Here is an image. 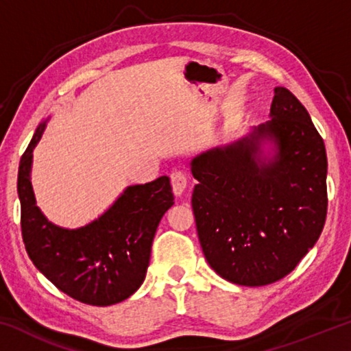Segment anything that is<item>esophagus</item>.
<instances>
[{
    "instance_id": "34e87169",
    "label": "esophagus",
    "mask_w": 351,
    "mask_h": 351,
    "mask_svg": "<svg viewBox=\"0 0 351 351\" xmlns=\"http://www.w3.org/2000/svg\"><path fill=\"white\" fill-rule=\"evenodd\" d=\"M170 181H171V189H173V193L176 197H181L184 193V190L187 187V176L184 171L175 170L173 173L170 175Z\"/></svg>"
}]
</instances>
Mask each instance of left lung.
Masks as SVG:
<instances>
[{
    "label": "left lung",
    "mask_w": 351,
    "mask_h": 351,
    "mask_svg": "<svg viewBox=\"0 0 351 351\" xmlns=\"http://www.w3.org/2000/svg\"><path fill=\"white\" fill-rule=\"evenodd\" d=\"M269 117L190 161L204 257L219 277L243 287L288 276L316 245L326 218V152L310 114L277 86Z\"/></svg>",
    "instance_id": "left-lung-1"
}]
</instances>
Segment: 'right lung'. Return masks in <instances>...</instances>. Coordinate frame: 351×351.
<instances>
[{
  "label": "right lung",
  "instance_id": "right-lung-1",
  "mask_svg": "<svg viewBox=\"0 0 351 351\" xmlns=\"http://www.w3.org/2000/svg\"><path fill=\"white\" fill-rule=\"evenodd\" d=\"M47 121L35 130L19 169L16 190L27 255L47 280L82 304H119L144 282L158 224L173 206L170 178L128 186L102 215L82 228L57 226L40 210L31 182L32 153Z\"/></svg>",
  "mask_w": 351,
  "mask_h": 351
}]
</instances>
